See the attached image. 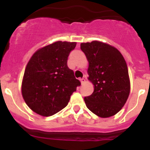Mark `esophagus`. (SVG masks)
I'll return each instance as SVG.
<instances>
[{"instance_id": "34e87169", "label": "esophagus", "mask_w": 150, "mask_h": 150, "mask_svg": "<svg viewBox=\"0 0 150 150\" xmlns=\"http://www.w3.org/2000/svg\"><path fill=\"white\" fill-rule=\"evenodd\" d=\"M80 81H81V84L83 85V84L85 83H86V78H81V79H80Z\"/></svg>"}]
</instances>
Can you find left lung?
<instances>
[{"label":"left lung","instance_id":"left-lung-1","mask_svg":"<svg viewBox=\"0 0 150 150\" xmlns=\"http://www.w3.org/2000/svg\"><path fill=\"white\" fill-rule=\"evenodd\" d=\"M81 49L89 62L88 80L94 85L93 93L84 97L86 107L99 117L113 116L129 96L126 62L117 48L102 42L83 43Z\"/></svg>","mask_w":150,"mask_h":150}]
</instances>
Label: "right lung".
<instances>
[{
  "label": "right lung",
  "mask_w": 150,
  "mask_h": 150,
  "mask_svg": "<svg viewBox=\"0 0 150 150\" xmlns=\"http://www.w3.org/2000/svg\"><path fill=\"white\" fill-rule=\"evenodd\" d=\"M75 46V42H55L38 50L27 64L22 96L37 114L48 117L59 112L81 86L67 66L69 53Z\"/></svg>",
  "instance_id": "add662e5"
}]
</instances>
